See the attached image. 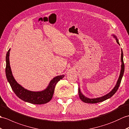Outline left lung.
<instances>
[{"label":"left lung","instance_id":"1","mask_svg":"<svg viewBox=\"0 0 129 129\" xmlns=\"http://www.w3.org/2000/svg\"><path fill=\"white\" fill-rule=\"evenodd\" d=\"M113 37L116 39V42H117V43L120 45V44L119 43V41L117 39V38H116V37L114 35H113ZM121 70H120V74L119 79L117 81V82H116V85L115 86V87H114V88L112 89V90L109 93L106 94L105 95H104V96L97 98H92V99L88 98L87 97H85V95L82 93L81 92V91H80V88H79V97L80 98V100L82 101H83V102L87 103H97L101 102L106 101V100H108V99H109V98L112 97L113 95L117 91L119 87L120 86V83H121L122 77V76H123L124 73L125 67H124V60H123V53H122V49H121Z\"/></svg>","mask_w":129,"mask_h":129}]
</instances>
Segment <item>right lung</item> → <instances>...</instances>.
I'll use <instances>...</instances> for the list:
<instances>
[{
    "label": "right lung",
    "mask_w": 129,
    "mask_h": 129,
    "mask_svg": "<svg viewBox=\"0 0 129 129\" xmlns=\"http://www.w3.org/2000/svg\"><path fill=\"white\" fill-rule=\"evenodd\" d=\"M10 49H9L6 55L5 73L7 79L10 83L11 87L17 96L22 101L34 104H42L49 102L53 97L55 87L59 81L62 79L65 75L56 76L50 81L46 89L42 91L34 92L24 88L18 83L12 74L9 61Z\"/></svg>",
    "instance_id": "add662e5"
}]
</instances>
